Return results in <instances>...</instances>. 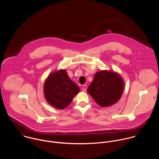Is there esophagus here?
<instances>
[{
  "label": "esophagus",
  "instance_id": "1",
  "mask_svg": "<svg viewBox=\"0 0 159 159\" xmlns=\"http://www.w3.org/2000/svg\"><path fill=\"white\" fill-rule=\"evenodd\" d=\"M87 85H83V87H82V91H87Z\"/></svg>",
  "mask_w": 159,
  "mask_h": 159
}]
</instances>
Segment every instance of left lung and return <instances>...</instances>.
Listing matches in <instances>:
<instances>
[{
	"label": "left lung",
	"instance_id": "8db88e82",
	"mask_svg": "<svg viewBox=\"0 0 159 159\" xmlns=\"http://www.w3.org/2000/svg\"><path fill=\"white\" fill-rule=\"evenodd\" d=\"M124 85L123 79L117 73L101 71L96 73L87 91L98 105L107 107L119 101Z\"/></svg>",
	"mask_w": 159,
	"mask_h": 159
}]
</instances>
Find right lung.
<instances>
[{"instance_id":"right-lung-1","label":"right lung","mask_w":159,"mask_h":159,"mask_svg":"<svg viewBox=\"0 0 159 159\" xmlns=\"http://www.w3.org/2000/svg\"><path fill=\"white\" fill-rule=\"evenodd\" d=\"M79 91V87L71 80L65 70L55 71L50 74L44 85L46 101L58 109L69 106Z\"/></svg>"}]
</instances>
